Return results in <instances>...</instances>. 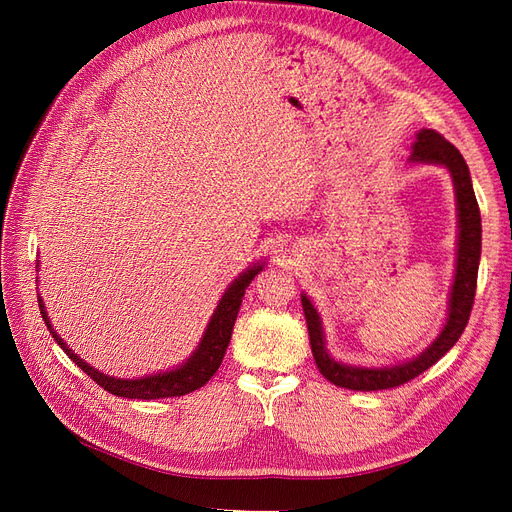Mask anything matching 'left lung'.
<instances>
[{"label": "left lung", "mask_w": 512, "mask_h": 512, "mask_svg": "<svg viewBox=\"0 0 512 512\" xmlns=\"http://www.w3.org/2000/svg\"><path fill=\"white\" fill-rule=\"evenodd\" d=\"M410 162L418 164H438L444 166L453 177L455 198H457V260H455V280L451 286V297H448V316L440 335L418 354L412 361L391 365V367H356L335 361L327 350V339H324V329L318 309L307 299V294H301L305 322L309 331V344H312L314 361L320 369V374L333 382L335 386L350 391H382L395 389L399 384H406L418 374H423L433 363H438L442 356L451 350L463 329L470 320V312L474 305L476 294V277H478V262H480V211L472 188L470 168L463 160L459 149L446 141L436 130L423 128L416 134L412 145Z\"/></svg>", "instance_id": "obj_1"}]
</instances>
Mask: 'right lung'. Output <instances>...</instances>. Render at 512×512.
Masks as SVG:
<instances>
[{"label":"right lung","mask_w":512,"mask_h":512,"mask_svg":"<svg viewBox=\"0 0 512 512\" xmlns=\"http://www.w3.org/2000/svg\"><path fill=\"white\" fill-rule=\"evenodd\" d=\"M260 271H262V265H254L247 271H243L237 277V280L226 288V292L222 294V299H220L218 307H215V312H213V316L207 324L203 337H200V344L190 354L188 361L181 363L175 369H170V371H160V374L143 376V378H136V380H123V378L106 376V374H102V371L87 365L83 359H79V356H76L68 348L64 339H61L53 331V324L49 320V314H46L44 303H42L40 297H38V305H40V314H42L46 329L51 331L55 342L61 348H64V352L70 356L72 363L79 365L91 380L102 386L104 391L113 393L117 397H126V399L181 397V395H188V393L200 389L203 384H207L215 371H218V367L222 365L226 348L230 344L232 327H235V320H237L239 307H241V301H243L245 288L250 286V282Z\"/></svg>","instance_id":"obj_1"}]
</instances>
